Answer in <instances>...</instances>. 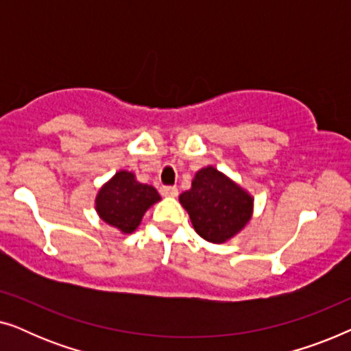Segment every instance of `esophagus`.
<instances>
[{
    "label": "esophagus",
    "mask_w": 351,
    "mask_h": 351,
    "mask_svg": "<svg viewBox=\"0 0 351 351\" xmlns=\"http://www.w3.org/2000/svg\"><path fill=\"white\" fill-rule=\"evenodd\" d=\"M160 193L162 196H167V198H174V196L179 195V190H177V186H172V185H162L160 189Z\"/></svg>",
    "instance_id": "esophagus-1"
}]
</instances>
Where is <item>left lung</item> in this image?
<instances>
[{"instance_id":"obj_1","label":"left lung","mask_w":351,"mask_h":351,"mask_svg":"<svg viewBox=\"0 0 351 351\" xmlns=\"http://www.w3.org/2000/svg\"><path fill=\"white\" fill-rule=\"evenodd\" d=\"M179 199L196 233L209 243L234 237L252 214V196L213 166L196 172L191 189Z\"/></svg>"}]
</instances>
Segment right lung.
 Segmentation results:
<instances>
[{"label": "right lung", "instance_id": "obj_1", "mask_svg": "<svg viewBox=\"0 0 351 351\" xmlns=\"http://www.w3.org/2000/svg\"><path fill=\"white\" fill-rule=\"evenodd\" d=\"M160 199L155 186L137 182L132 172L119 171L100 189L95 209L104 222L123 233H132L145 210Z\"/></svg>", "mask_w": 351, "mask_h": 351}]
</instances>
